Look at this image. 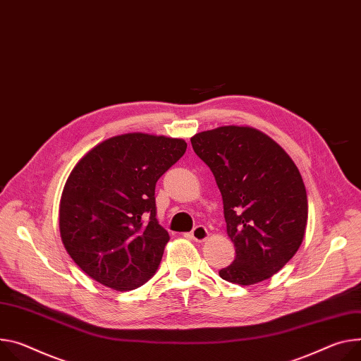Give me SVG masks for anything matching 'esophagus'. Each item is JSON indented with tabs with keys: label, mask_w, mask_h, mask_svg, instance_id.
Returning <instances> with one entry per match:
<instances>
[{
	"label": "esophagus",
	"mask_w": 361,
	"mask_h": 361,
	"mask_svg": "<svg viewBox=\"0 0 361 361\" xmlns=\"http://www.w3.org/2000/svg\"><path fill=\"white\" fill-rule=\"evenodd\" d=\"M190 235H191L192 240H195V242H204L209 238V231H207L206 226L199 224V226H195L192 228Z\"/></svg>",
	"instance_id": "esophagus-1"
}]
</instances>
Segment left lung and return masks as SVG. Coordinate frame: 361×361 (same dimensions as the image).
<instances>
[{
  "label": "left lung",
  "instance_id": "obj_1",
  "mask_svg": "<svg viewBox=\"0 0 361 361\" xmlns=\"http://www.w3.org/2000/svg\"><path fill=\"white\" fill-rule=\"evenodd\" d=\"M194 152L212 170L221 192L233 264L221 279L253 285L281 271L300 249L308 200L290 157L268 135L249 126H220L191 138Z\"/></svg>",
  "mask_w": 361,
  "mask_h": 361
}]
</instances>
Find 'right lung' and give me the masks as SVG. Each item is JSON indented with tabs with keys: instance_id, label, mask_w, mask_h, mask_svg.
<instances>
[{
	"instance_id": "1",
	"label": "right lung",
	"mask_w": 361,
	"mask_h": 361,
	"mask_svg": "<svg viewBox=\"0 0 361 361\" xmlns=\"http://www.w3.org/2000/svg\"><path fill=\"white\" fill-rule=\"evenodd\" d=\"M185 149L183 140L135 133L101 142L76 164L61 192L59 226L86 275L115 290L154 276L170 240L155 217V184Z\"/></svg>"
}]
</instances>
